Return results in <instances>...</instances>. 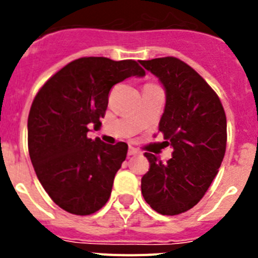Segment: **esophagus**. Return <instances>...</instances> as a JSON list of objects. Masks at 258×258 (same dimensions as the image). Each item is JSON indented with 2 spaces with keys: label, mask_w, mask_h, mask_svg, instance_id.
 <instances>
[{
  "label": "esophagus",
  "mask_w": 258,
  "mask_h": 258,
  "mask_svg": "<svg viewBox=\"0 0 258 258\" xmlns=\"http://www.w3.org/2000/svg\"><path fill=\"white\" fill-rule=\"evenodd\" d=\"M140 154V150L134 149V147H132V146H129V151H127V155L129 156H133V155H137Z\"/></svg>",
  "instance_id": "1"
}]
</instances>
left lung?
<instances>
[{"mask_svg": "<svg viewBox=\"0 0 258 258\" xmlns=\"http://www.w3.org/2000/svg\"><path fill=\"white\" fill-rule=\"evenodd\" d=\"M166 90L159 132L172 159L150 152L141 188L146 203L164 216L187 212L200 202L218 173L226 151V115L220 98L192 67L174 56L140 60Z\"/></svg>", "mask_w": 258, "mask_h": 258, "instance_id": "left-lung-1", "label": "left lung"}]
</instances>
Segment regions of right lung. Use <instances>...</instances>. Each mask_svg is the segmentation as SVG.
Wrapping results in <instances>:
<instances>
[{
    "label": "right lung",
    "mask_w": 258,
    "mask_h": 258,
    "mask_svg": "<svg viewBox=\"0 0 258 258\" xmlns=\"http://www.w3.org/2000/svg\"><path fill=\"white\" fill-rule=\"evenodd\" d=\"M145 70L133 59L84 56L52 75L36 94L28 115V151L37 178L56 206L88 216L108 202L127 152L88 137L101 126L113 85Z\"/></svg>",
    "instance_id": "1"
}]
</instances>
